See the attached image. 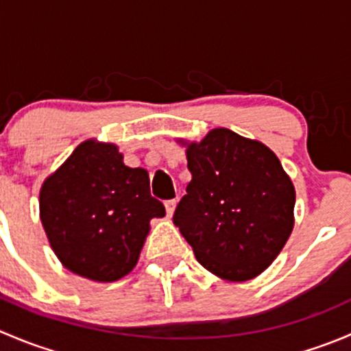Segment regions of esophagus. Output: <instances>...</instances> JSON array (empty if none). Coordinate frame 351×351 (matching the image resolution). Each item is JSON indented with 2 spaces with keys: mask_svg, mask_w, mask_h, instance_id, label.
Listing matches in <instances>:
<instances>
[{
  "mask_svg": "<svg viewBox=\"0 0 351 351\" xmlns=\"http://www.w3.org/2000/svg\"><path fill=\"white\" fill-rule=\"evenodd\" d=\"M166 207V215H168V219L173 217V212H175V207H176V200H168L165 204Z\"/></svg>",
  "mask_w": 351,
  "mask_h": 351,
  "instance_id": "esophagus-1",
  "label": "esophagus"
}]
</instances>
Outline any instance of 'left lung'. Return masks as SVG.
Here are the masks:
<instances>
[{
  "mask_svg": "<svg viewBox=\"0 0 351 351\" xmlns=\"http://www.w3.org/2000/svg\"><path fill=\"white\" fill-rule=\"evenodd\" d=\"M192 180L173 222L198 263L229 282L267 270L293 229L295 189L263 143L219 127L186 143Z\"/></svg>",
  "mask_w": 351,
  "mask_h": 351,
  "instance_id": "left-lung-1",
  "label": "left lung"
}]
</instances>
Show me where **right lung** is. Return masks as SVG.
<instances>
[{
  "mask_svg": "<svg viewBox=\"0 0 351 351\" xmlns=\"http://www.w3.org/2000/svg\"><path fill=\"white\" fill-rule=\"evenodd\" d=\"M40 221L62 265L93 282H115L137 265L149 222L165 217L144 168L123 165L110 143L88 139L42 183Z\"/></svg>",
  "mask_w": 351,
  "mask_h": 351,
  "instance_id": "right-lung-1",
  "label": "right lung"
}]
</instances>
